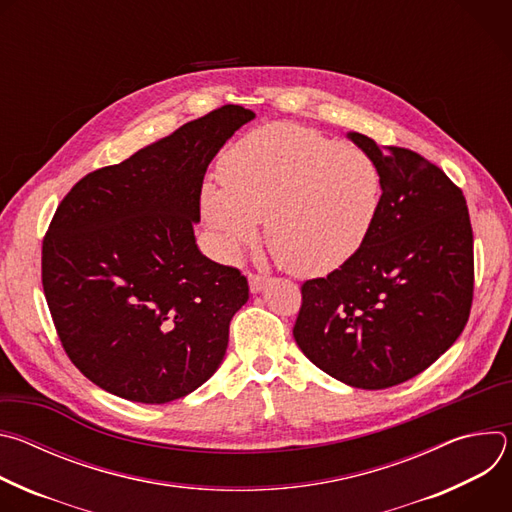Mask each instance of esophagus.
Here are the masks:
<instances>
[{"label": "esophagus", "instance_id": "1", "mask_svg": "<svg viewBox=\"0 0 512 512\" xmlns=\"http://www.w3.org/2000/svg\"><path fill=\"white\" fill-rule=\"evenodd\" d=\"M265 281H267V277H265V275L249 273V287H251V291H253V294H257V291H261V289H263Z\"/></svg>", "mask_w": 512, "mask_h": 512}]
</instances>
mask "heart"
Returning <instances> with one entry per match:
<instances>
[{"mask_svg":"<svg viewBox=\"0 0 512 512\" xmlns=\"http://www.w3.org/2000/svg\"><path fill=\"white\" fill-rule=\"evenodd\" d=\"M223 190L204 186L206 221L237 251L257 239L294 275H324L367 239L383 196L377 162L356 148L291 123L239 139L221 160Z\"/></svg>","mask_w":512,"mask_h":512,"instance_id":"b5f03b06","label":"heart"}]
</instances>
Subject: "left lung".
Listing matches in <instances>:
<instances>
[{
  "label": "left lung",
  "instance_id": "1",
  "mask_svg": "<svg viewBox=\"0 0 512 512\" xmlns=\"http://www.w3.org/2000/svg\"><path fill=\"white\" fill-rule=\"evenodd\" d=\"M383 176L375 223L326 277L302 283L294 338L356 389L413 379L462 334L474 298V237L462 190L417 152L348 133Z\"/></svg>",
  "mask_w": 512,
  "mask_h": 512
}]
</instances>
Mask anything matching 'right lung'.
Returning <instances> with one entry per match:
<instances>
[{
    "label": "right lung",
    "mask_w": 512,
    "mask_h": 512,
    "mask_svg": "<svg viewBox=\"0 0 512 512\" xmlns=\"http://www.w3.org/2000/svg\"><path fill=\"white\" fill-rule=\"evenodd\" d=\"M253 117L241 105L214 109L87 174L58 204L42 287L66 356L97 387L170 403L221 367L249 283L198 251L194 223L208 164Z\"/></svg>",
    "instance_id": "obj_1"
}]
</instances>
